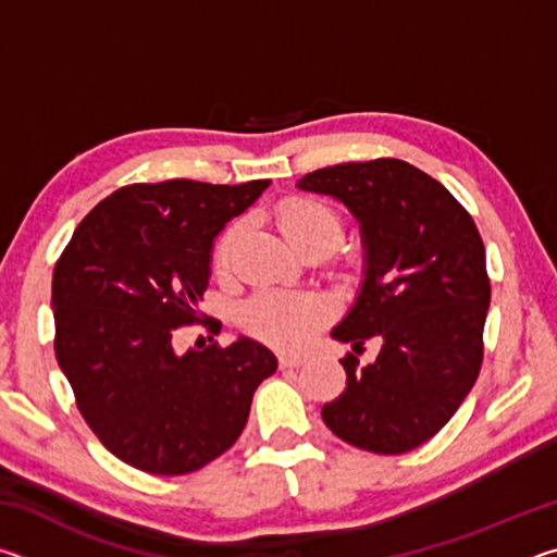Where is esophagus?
<instances>
[{"instance_id": "esophagus-1", "label": "esophagus", "mask_w": 557, "mask_h": 557, "mask_svg": "<svg viewBox=\"0 0 557 557\" xmlns=\"http://www.w3.org/2000/svg\"><path fill=\"white\" fill-rule=\"evenodd\" d=\"M277 361H280V369H299V366L305 363V358H301V356H289V354H280Z\"/></svg>"}]
</instances>
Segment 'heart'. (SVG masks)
Returning <instances> with one entry per match:
<instances>
[{
	"instance_id": "obj_1",
	"label": "heart",
	"mask_w": 557,
	"mask_h": 557,
	"mask_svg": "<svg viewBox=\"0 0 557 557\" xmlns=\"http://www.w3.org/2000/svg\"><path fill=\"white\" fill-rule=\"evenodd\" d=\"M277 223L282 233L305 248L312 240L342 238V221L332 206L312 196H289L277 206ZM243 233V223L235 221L225 228L213 245V270L225 275ZM332 301L317 292L260 289L240 309V324L248 334L280 348H299L322 329L332 317Z\"/></svg>"
}]
</instances>
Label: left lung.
Returning a JSON list of instances; mask_svg holds the SVG:
<instances>
[{
    "label": "left lung",
    "mask_w": 557,
    "mask_h": 557,
    "mask_svg": "<svg viewBox=\"0 0 557 557\" xmlns=\"http://www.w3.org/2000/svg\"><path fill=\"white\" fill-rule=\"evenodd\" d=\"M299 188L329 194L361 223L366 280L332 336L381 354L342 358L346 391L326 403V428L358 449L403 455L447 425L484 361L492 301L482 235L437 178L403 159L317 169Z\"/></svg>",
    "instance_id": "left-lung-1"
}]
</instances>
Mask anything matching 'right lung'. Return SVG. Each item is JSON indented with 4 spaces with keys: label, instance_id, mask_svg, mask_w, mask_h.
Listing matches in <instances>:
<instances>
[{
    "label": "right lung",
    "instance_id": "add662e5",
    "mask_svg": "<svg viewBox=\"0 0 557 557\" xmlns=\"http://www.w3.org/2000/svg\"><path fill=\"white\" fill-rule=\"evenodd\" d=\"M270 186L169 178L129 184L78 223L53 268V348L75 405L112 455L147 474H188L235 445L258 385L277 371L240 336L174 351L201 322L211 245ZM211 338L221 322H203Z\"/></svg>",
    "mask_w": 557,
    "mask_h": 557
}]
</instances>
